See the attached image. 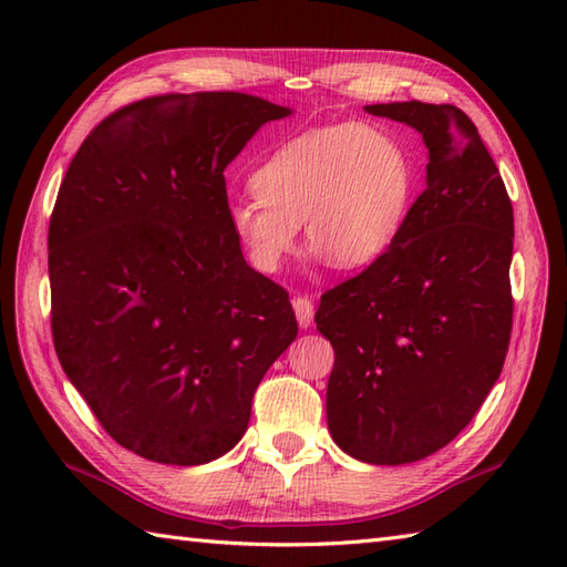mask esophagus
<instances>
[{
	"mask_svg": "<svg viewBox=\"0 0 567 567\" xmlns=\"http://www.w3.org/2000/svg\"><path fill=\"white\" fill-rule=\"evenodd\" d=\"M295 315H297V323L302 329H309L311 321H315V302L309 297H295Z\"/></svg>",
	"mask_w": 567,
	"mask_h": 567,
	"instance_id": "34e87169",
	"label": "esophagus"
}]
</instances>
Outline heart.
Instances as JSON below:
<instances>
[{"label": "heart", "instance_id": "heart-1", "mask_svg": "<svg viewBox=\"0 0 567 567\" xmlns=\"http://www.w3.org/2000/svg\"><path fill=\"white\" fill-rule=\"evenodd\" d=\"M256 199H238L228 224L250 265L277 272L297 250L299 224L311 248L339 270L380 260L404 228L416 161L390 128L339 124L277 146L250 175Z\"/></svg>", "mask_w": 567, "mask_h": 567}]
</instances>
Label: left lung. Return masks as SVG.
<instances>
[{
  "label": "left lung",
  "mask_w": 567,
  "mask_h": 567,
  "mask_svg": "<svg viewBox=\"0 0 567 567\" xmlns=\"http://www.w3.org/2000/svg\"><path fill=\"white\" fill-rule=\"evenodd\" d=\"M416 128L426 189L392 248L321 295L317 329L333 346L331 439L372 465L449 445L495 388L512 336L514 212L475 124L453 104H370Z\"/></svg>",
  "instance_id": "left-lung-1"
}]
</instances>
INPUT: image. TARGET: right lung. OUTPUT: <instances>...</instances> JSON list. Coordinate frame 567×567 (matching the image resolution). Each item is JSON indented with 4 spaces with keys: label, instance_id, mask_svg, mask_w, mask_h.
<instances>
[{
    "label": "right lung",
    "instance_id": "obj_1",
    "mask_svg": "<svg viewBox=\"0 0 567 567\" xmlns=\"http://www.w3.org/2000/svg\"><path fill=\"white\" fill-rule=\"evenodd\" d=\"M290 114L244 92L158 94L94 126L60 185L58 360L104 431L153 463L231 451L297 339L290 295L240 252L224 179L262 124Z\"/></svg>",
    "mask_w": 567,
    "mask_h": 567
}]
</instances>
